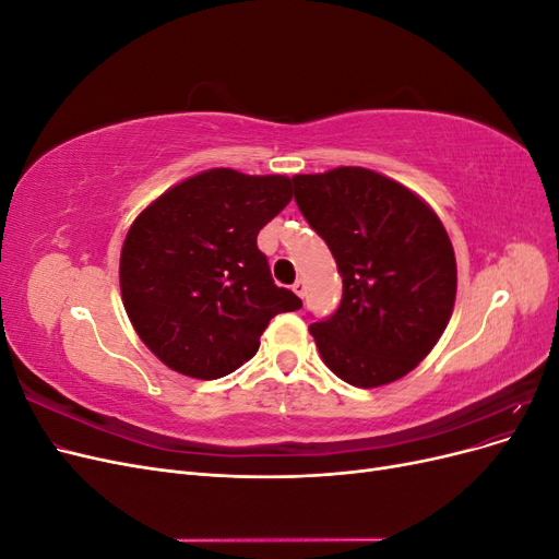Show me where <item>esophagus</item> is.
<instances>
[{"label":"esophagus","mask_w":559,"mask_h":559,"mask_svg":"<svg viewBox=\"0 0 559 559\" xmlns=\"http://www.w3.org/2000/svg\"><path fill=\"white\" fill-rule=\"evenodd\" d=\"M294 292L302 298L308 294V286H306V280H296V284H294Z\"/></svg>","instance_id":"1"}]
</instances>
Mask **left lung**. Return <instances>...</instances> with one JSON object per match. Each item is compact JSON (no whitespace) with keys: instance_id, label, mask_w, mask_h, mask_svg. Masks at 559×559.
<instances>
[{"instance_id":"8db88e82","label":"left lung","mask_w":559,"mask_h":559,"mask_svg":"<svg viewBox=\"0 0 559 559\" xmlns=\"http://www.w3.org/2000/svg\"><path fill=\"white\" fill-rule=\"evenodd\" d=\"M292 181L298 210L343 277L341 308L310 324L321 361L361 389L408 376L454 308L456 261L441 218L403 183L366 167Z\"/></svg>"}]
</instances>
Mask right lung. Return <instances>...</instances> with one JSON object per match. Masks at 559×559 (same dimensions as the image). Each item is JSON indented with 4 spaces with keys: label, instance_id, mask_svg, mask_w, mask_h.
Wrapping results in <instances>:
<instances>
[{
    "label": "right lung",
    "instance_id": "obj_1",
    "mask_svg": "<svg viewBox=\"0 0 559 559\" xmlns=\"http://www.w3.org/2000/svg\"><path fill=\"white\" fill-rule=\"evenodd\" d=\"M292 202L284 175L214 167L134 218L121 249L123 308L142 343L181 376L216 380L257 354L270 319L300 298L270 275L259 230Z\"/></svg>",
    "mask_w": 559,
    "mask_h": 559
}]
</instances>
